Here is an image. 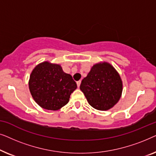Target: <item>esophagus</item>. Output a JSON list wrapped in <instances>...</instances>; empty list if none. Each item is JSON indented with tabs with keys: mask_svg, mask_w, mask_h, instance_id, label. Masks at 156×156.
I'll return each instance as SVG.
<instances>
[{
	"mask_svg": "<svg viewBox=\"0 0 156 156\" xmlns=\"http://www.w3.org/2000/svg\"><path fill=\"white\" fill-rule=\"evenodd\" d=\"M80 84H81V80L77 81V82H76V84H77V87H80Z\"/></svg>",
	"mask_w": 156,
	"mask_h": 156,
	"instance_id": "esophagus-1",
	"label": "esophagus"
}]
</instances>
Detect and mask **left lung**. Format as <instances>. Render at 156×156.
Wrapping results in <instances>:
<instances>
[{"label": "left lung", "mask_w": 156, "mask_h": 156, "mask_svg": "<svg viewBox=\"0 0 156 156\" xmlns=\"http://www.w3.org/2000/svg\"><path fill=\"white\" fill-rule=\"evenodd\" d=\"M88 103L96 109L106 111L121 98L122 82L116 69L108 63L94 65L80 84Z\"/></svg>", "instance_id": "1"}]
</instances>
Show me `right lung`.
Masks as SVG:
<instances>
[{"label": "right lung", "instance_id": "right-lung-1", "mask_svg": "<svg viewBox=\"0 0 156 156\" xmlns=\"http://www.w3.org/2000/svg\"><path fill=\"white\" fill-rule=\"evenodd\" d=\"M29 89L38 105L48 110H58L69 101L76 89L72 76L63 72L61 66L44 62L33 70Z\"/></svg>", "mask_w": 156, "mask_h": 156}]
</instances>
